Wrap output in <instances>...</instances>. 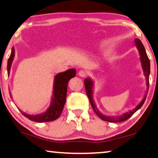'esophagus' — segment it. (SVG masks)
Masks as SVG:
<instances>
[{
    "instance_id": "1",
    "label": "esophagus",
    "mask_w": 158,
    "mask_h": 158,
    "mask_svg": "<svg viewBox=\"0 0 158 158\" xmlns=\"http://www.w3.org/2000/svg\"><path fill=\"white\" fill-rule=\"evenodd\" d=\"M79 75L81 77H85L87 75V72L84 71V70H80L79 72Z\"/></svg>"
}]
</instances>
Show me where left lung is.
<instances>
[{"instance_id": "obj_1", "label": "left lung", "mask_w": 158, "mask_h": 158, "mask_svg": "<svg viewBox=\"0 0 158 158\" xmlns=\"http://www.w3.org/2000/svg\"><path fill=\"white\" fill-rule=\"evenodd\" d=\"M134 44H135V46L136 48L138 49V52H139L140 55V61L141 64V67H142L143 74L145 77V80H146V86L147 89L145 91L144 97L141 102L138 103V104L134 108V109L129 110L126 113H123V114L119 116H106V115L103 114L102 112L100 111L99 110L97 109L96 107V105L94 102V80L90 78V77H87L85 79H84V85H85V89L86 92L87 94V96H88L89 102L92 106L94 112L96 113V115L100 118L101 119L105 121L108 122H121L124 121L128 119L132 115H133L138 110H139L142 106L144 103L145 98H146L147 94L148 92V89H149V76H150V60L148 58L147 55L146 51H145L144 46L141 41L139 39H135L134 40Z\"/></svg>"}]
</instances>
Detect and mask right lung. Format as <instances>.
Returning a JSON list of instances; mask_svg holds the SVG:
<instances>
[{"label":"right lung","mask_w":158,"mask_h":158,"mask_svg":"<svg viewBox=\"0 0 158 158\" xmlns=\"http://www.w3.org/2000/svg\"><path fill=\"white\" fill-rule=\"evenodd\" d=\"M14 57H15V48L13 47L11 49L10 56L8 60V66H7L8 76L10 75L11 65ZM75 75H76V69L74 68L68 69L65 72H60L55 75V78H54L53 91L51 98V102L48 109L45 111L39 114L32 115L22 111L19 108L18 109L20 110L23 116L27 118L28 119L35 122H38V123L52 121L57 119L62 114L66 102L68 82L72 78L74 77ZM10 96L12 98L10 91Z\"/></svg>","instance_id":"1"}]
</instances>
